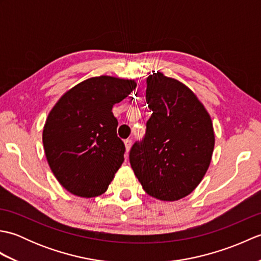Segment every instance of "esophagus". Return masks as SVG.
<instances>
[{
  "mask_svg": "<svg viewBox=\"0 0 261 261\" xmlns=\"http://www.w3.org/2000/svg\"><path fill=\"white\" fill-rule=\"evenodd\" d=\"M124 146H125V151H126V153L130 151V149H131V146H132V140L131 139H126V140H124Z\"/></svg>",
  "mask_w": 261,
  "mask_h": 261,
  "instance_id": "esophagus-1",
  "label": "esophagus"
}]
</instances>
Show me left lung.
Masks as SVG:
<instances>
[{
  "mask_svg": "<svg viewBox=\"0 0 261 261\" xmlns=\"http://www.w3.org/2000/svg\"><path fill=\"white\" fill-rule=\"evenodd\" d=\"M146 102L152 114L145 139L131 148V167L149 195L178 201L195 190L210 167L212 120L191 88L159 71L147 77Z\"/></svg>",
  "mask_w": 261,
  "mask_h": 261,
  "instance_id": "1",
  "label": "left lung"
}]
</instances>
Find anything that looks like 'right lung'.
I'll use <instances>...</instances> for the list:
<instances>
[{"label":"right lung","mask_w":261,"mask_h":261,"mask_svg":"<svg viewBox=\"0 0 261 261\" xmlns=\"http://www.w3.org/2000/svg\"><path fill=\"white\" fill-rule=\"evenodd\" d=\"M136 87L135 80L91 77L64 93L49 112L42 131L47 162L73 195H102L124 162L112 108Z\"/></svg>","instance_id":"right-lung-1"}]
</instances>
